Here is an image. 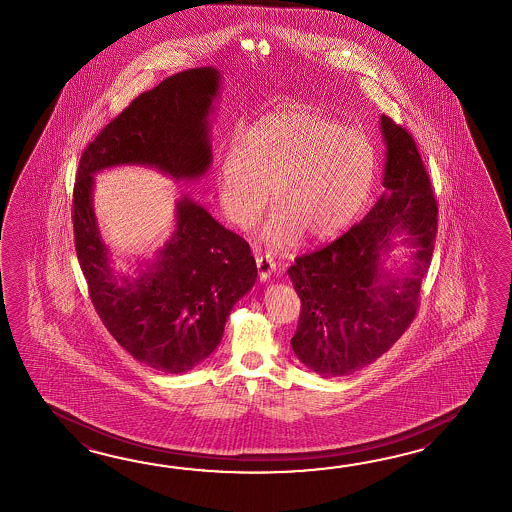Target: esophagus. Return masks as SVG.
Wrapping results in <instances>:
<instances>
[{"mask_svg": "<svg viewBox=\"0 0 512 512\" xmlns=\"http://www.w3.org/2000/svg\"><path fill=\"white\" fill-rule=\"evenodd\" d=\"M256 265H258V272H260L261 282L269 280L272 272L276 271V261L269 254H258L256 256Z\"/></svg>", "mask_w": 512, "mask_h": 512, "instance_id": "esophagus-1", "label": "esophagus"}]
</instances>
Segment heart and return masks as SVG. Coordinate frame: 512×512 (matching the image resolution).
Segmentation results:
<instances>
[{
  "label": "heart",
  "instance_id": "b5f03b06",
  "mask_svg": "<svg viewBox=\"0 0 512 512\" xmlns=\"http://www.w3.org/2000/svg\"><path fill=\"white\" fill-rule=\"evenodd\" d=\"M375 175V153L357 130L311 111L274 113L236 128L219 161V201L227 218L247 227L269 203L276 210L263 240L289 245L300 232L324 240L344 229L364 205Z\"/></svg>",
  "mask_w": 512,
  "mask_h": 512
}]
</instances>
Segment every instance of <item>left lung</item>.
I'll return each instance as SVG.
<instances>
[{
    "mask_svg": "<svg viewBox=\"0 0 512 512\" xmlns=\"http://www.w3.org/2000/svg\"><path fill=\"white\" fill-rule=\"evenodd\" d=\"M386 194L366 218L326 247L294 258L289 278L302 309L294 355L322 377H342L381 357L403 337L419 309L421 282L437 234V199L412 133L381 117ZM393 233L416 247L411 271L380 269Z\"/></svg>",
    "mask_w": 512,
    "mask_h": 512,
    "instance_id": "1",
    "label": "left lung"
}]
</instances>
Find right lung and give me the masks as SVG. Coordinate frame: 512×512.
Instances as JSON below:
<instances>
[{
	"mask_svg": "<svg viewBox=\"0 0 512 512\" xmlns=\"http://www.w3.org/2000/svg\"><path fill=\"white\" fill-rule=\"evenodd\" d=\"M218 87L216 69L197 67L133 98L87 144L73 188L75 249L91 304L133 359L164 373L192 370L218 348L232 305L258 276L256 261L247 241L183 197L174 236L152 271L120 285L98 236L93 174L117 164H150L175 179L205 174Z\"/></svg>",
	"mask_w": 512,
	"mask_h": 512,
	"instance_id": "1",
	"label": "right lung"
}]
</instances>
